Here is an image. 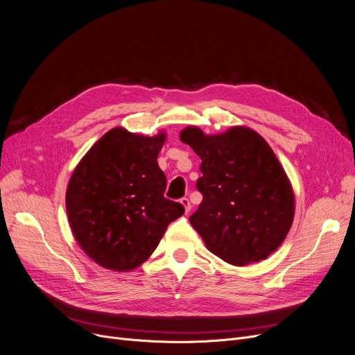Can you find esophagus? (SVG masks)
Listing matches in <instances>:
<instances>
[{
	"mask_svg": "<svg viewBox=\"0 0 355 355\" xmlns=\"http://www.w3.org/2000/svg\"><path fill=\"white\" fill-rule=\"evenodd\" d=\"M180 202L182 204V207H184L185 213H189V211L191 210V202H190V200H189L187 197H184V198H181V200H180Z\"/></svg>",
	"mask_w": 355,
	"mask_h": 355,
	"instance_id": "esophagus-1",
	"label": "esophagus"
}]
</instances>
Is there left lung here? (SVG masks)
<instances>
[{"mask_svg": "<svg viewBox=\"0 0 355 355\" xmlns=\"http://www.w3.org/2000/svg\"><path fill=\"white\" fill-rule=\"evenodd\" d=\"M180 139L201 158L202 201L190 223L206 248L234 266L276 252L293 223L295 194L269 144L248 126L216 135L187 126Z\"/></svg>", "mask_w": 355, "mask_h": 355, "instance_id": "left-lung-1", "label": "left lung"}]
</instances>
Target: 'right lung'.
I'll return each mask as SVG.
<instances>
[{"mask_svg": "<svg viewBox=\"0 0 355 355\" xmlns=\"http://www.w3.org/2000/svg\"><path fill=\"white\" fill-rule=\"evenodd\" d=\"M166 139L114 128L89 149L69 180L66 210L71 233L98 265L137 269L157 249L184 207L164 197L158 154Z\"/></svg>", "mask_w": 355, "mask_h": 355, "instance_id": "obj_1", "label": "right lung"}]
</instances>
